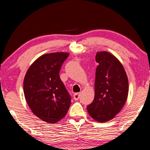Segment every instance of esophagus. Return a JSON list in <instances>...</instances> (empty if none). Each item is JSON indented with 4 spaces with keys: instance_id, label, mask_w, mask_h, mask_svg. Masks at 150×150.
<instances>
[{
    "instance_id": "esophagus-1",
    "label": "esophagus",
    "mask_w": 150,
    "mask_h": 150,
    "mask_svg": "<svg viewBox=\"0 0 150 150\" xmlns=\"http://www.w3.org/2000/svg\"><path fill=\"white\" fill-rule=\"evenodd\" d=\"M80 96H81V94H80V93H76L74 95V100H78L80 98Z\"/></svg>"
}]
</instances>
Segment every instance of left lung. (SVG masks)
<instances>
[{"mask_svg": "<svg viewBox=\"0 0 150 150\" xmlns=\"http://www.w3.org/2000/svg\"><path fill=\"white\" fill-rule=\"evenodd\" d=\"M95 97L87 106L90 116L100 122H105L122 110L128 93L126 73L117 59L107 52L96 55Z\"/></svg>", "mask_w": 150, "mask_h": 150, "instance_id": "obj_1", "label": "left lung"}]
</instances>
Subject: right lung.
<instances>
[{
  "instance_id": "right-lung-1",
  "label": "right lung",
  "mask_w": 150,
  "mask_h": 150,
  "mask_svg": "<svg viewBox=\"0 0 150 150\" xmlns=\"http://www.w3.org/2000/svg\"><path fill=\"white\" fill-rule=\"evenodd\" d=\"M66 52L42 55L28 68L24 80V93L28 106L44 122L54 124L64 117L71 96L59 76Z\"/></svg>"
}]
</instances>
